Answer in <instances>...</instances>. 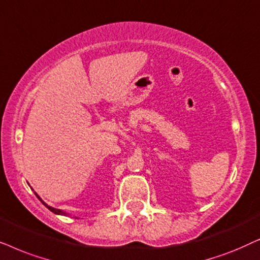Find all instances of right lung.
Segmentation results:
<instances>
[{
	"mask_svg": "<svg viewBox=\"0 0 260 260\" xmlns=\"http://www.w3.org/2000/svg\"><path fill=\"white\" fill-rule=\"evenodd\" d=\"M34 193H36V196L38 197V199H39V200H40V202H41V203H43V205H44L45 207H46V208H47V209H50L52 213L57 214V215H65V216L70 215V214H69V213H67V212H64V210H61V209H57V208H53V207H51V206H48V205H46V203H45V202H44V201H43V200H41V197H40L39 195H38V193H37V192H34ZM74 217H75V219H78V217H76V216H74Z\"/></svg>",
	"mask_w": 260,
	"mask_h": 260,
	"instance_id": "add662e5",
	"label": "right lung"
}]
</instances>
